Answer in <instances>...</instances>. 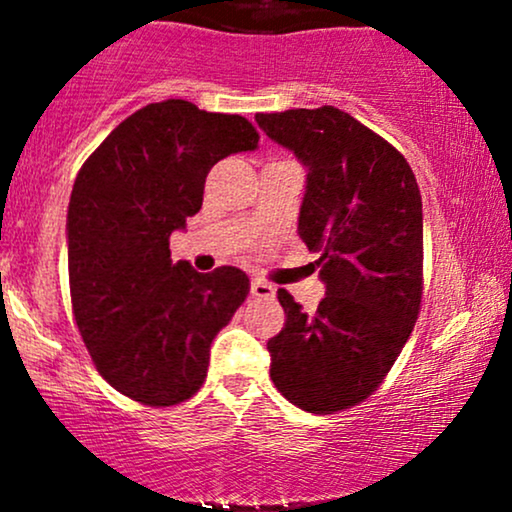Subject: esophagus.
<instances>
[{"label": "esophagus", "mask_w": 512, "mask_h": 512, "mask_svg": "<svg viewBox=\"0 0 512 512\" xmlns=\"http://www.w3.org/2000/svg\"><path fill=\"white\" fill-rule=\"evenodd\" d=\"M250 293L255 298H264V301H272L276 289H274L272 284H267V281H264V279H252L250 281Z\"/></svg>", "instance_id": "1"}]
</instances>
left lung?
Wrapping results in <instances>:
<instances>
[{
  "mask_svg": "<svg viewBox=\"0 0 512 512\" xmlns=\"http://www.w3.org/2000/svg\"><path fill=\"white\" fill-rule=\"evenodd\" d=\"M269 139L308 168L298 236L320 252L325 298L308 315L286 289V325L267 342L276 390L334 414L378 390L402 354L424 293L421 192L380 134L334 105L257 113Z\"/></svg>",
  "mask_w": 512,
  "mask_h": 512,
  "instance_id": "1",
  "label": "left lung"
}]
</instances>
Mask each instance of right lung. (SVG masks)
<instances>
[{"mask_svg": "<svg viewBox=\"0 0 512 512\" xmlns=\"http://www.w3.org/2000/svg\"><path fill=\"white\" fill-rule=\"evenodd\" d=\"M240 115L170 98L122 120L86 158L67 211L69 291L96 370L146 407L202 387L214 337L250 293L248 274L170 260V233L202 209L214 163L257 149Z\"/></svg>", "mask_w": 512, "mask_h": 512, "instance_id": "1", "label": "right lung"}]
</instances>
